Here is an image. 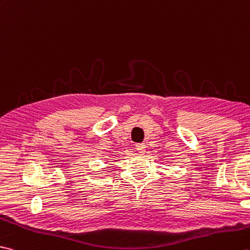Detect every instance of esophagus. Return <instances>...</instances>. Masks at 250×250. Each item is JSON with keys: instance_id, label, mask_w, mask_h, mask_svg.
I'll return each instance as SVG.
<instances>
[{"instance_id": "1", "label": "esophagus", "mask_w": 250, "mask_h": 250, "mask_svg": "<svg viewBox=\"0 0 250 250\" xmlns=\"http://www.w3.org/2000/svg\"><path fill=\"white\" fill-rule=\"evenodd\" d=\"M136 151L140 154H143V153L146 152V145L145 144H136Z\"/></svg>"}]
</instances>
